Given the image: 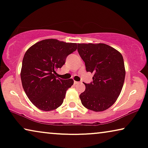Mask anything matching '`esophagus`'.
<instances>
[{
	"label": "esophagus",
	"mask_w": 148,
	"mask_h": 148,
	"mask_svg": "<svg viewBox=\"0 0 148 148\" xmlns=\"http://www.w3.org/2000/svg\"><path fill=\"white\" fill-rule=\"evenodd\" d=\"M77 83H79V82H77V81H74V84L75 85L77 84Z\"/></svg>",
	"instance_id": "34e87169"
}]
</instances>
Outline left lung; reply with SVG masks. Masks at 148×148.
Here are the masks:
<instances>
[{
    "label": "left lung",
    "mask_w": 148,
    "mask_h": 148,
    "mask_svg": "<svg viewBox=\"0 0 148 148\" xmlns=\"http://www.w3.org/2000/svg\"><path fill=\"white\" fill-rule=\"evenodd\" d=\"M77 46L86 71L93 73V82L84 83L85 90L79 95L81 103L93 111L108 110L116 101L123 87L125 76L123 56L104 43H78Z\"/></svg>",
    "instance_id": "obj_1"
}]
</instances>
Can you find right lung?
Returning a JSON list of instances; mask_svg holds the SVG:
<instances>
[{
	"label": "right lung",
	"instance_id": "right-lung-1",
	"mask_svg": "<svg viewBox=\"0 0 148 148\" xmlns=\"http://www.w3.org/2000/svg\"><path fill=\"white\" fill-rule=\"evenodd\" d=\"M77 49V43L54 38L42 40L26 51L23 59L21 78L23 89L34 106L42 111L56 110L65 99L72 79L55 76L65 59Z\"/></svg>",
	"mask_w": 148,
	"mask_h": 148
}]
</instances>
